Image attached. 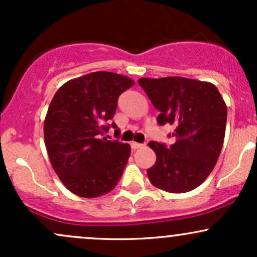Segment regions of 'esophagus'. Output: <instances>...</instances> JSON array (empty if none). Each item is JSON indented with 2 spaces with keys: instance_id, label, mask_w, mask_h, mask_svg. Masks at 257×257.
I'll list each match as a JSON object with an SVG mask.
<instances>
[{
  "instance_id": "34e87169",
  "label": "esophagus",
  "mask_w": 257,
  "mask_h": 257,
  "mask_svg": "<svg viewBox=\"0 0 257 257\" xmlns=\"http://www.w3.org/2000/svg\"><path fill=\"white\" fill-rule=\"evenodd\" d=\"M131 146L133 150H137V149H140V147L145 146V144H139V143H134V141H133V143L131 144Z\"/></svg>"
}]
</instances>
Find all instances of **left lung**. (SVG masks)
<instances>
[{"instance_id":"8db88e82","label":"left lung","mask_w":257,"mask_h":257,"mask_svg":"<svg viewBox=\"0 0 257 257\" xmlns=\"http://www.w3.org/2000/svg\"><path fill=\"white\" fill-rule=\"evenodd\" d=\"M158 124H170L174 144L151 141L155 166L147 170L155 187L185 193L204 182L214 169L225 139L227 107L214 84L185 77L140 78Z\"/></svg>"}]
</instances>
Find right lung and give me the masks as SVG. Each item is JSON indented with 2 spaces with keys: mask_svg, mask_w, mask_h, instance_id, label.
Returning <instances> with one entry per match:
<instances>
[{
  "mask_svg": "<svg viewBox=\"0 0 257 257\" xmlns=\"http://www.w3.org/2000/svg\"><path fill=\"white\" fill-rule=\"evenodd\" d=\"M134 81L114 72H91L59 88L44 119V144L65 187L84 198L104 196L118 184L131 146L105 133L123 91Z\"/></svg>",
  "mask_w": 257,
  "mask_h": 257,
  "instance_id": "right-lung-1",
  "label": "right lung"
}]
</instances>
